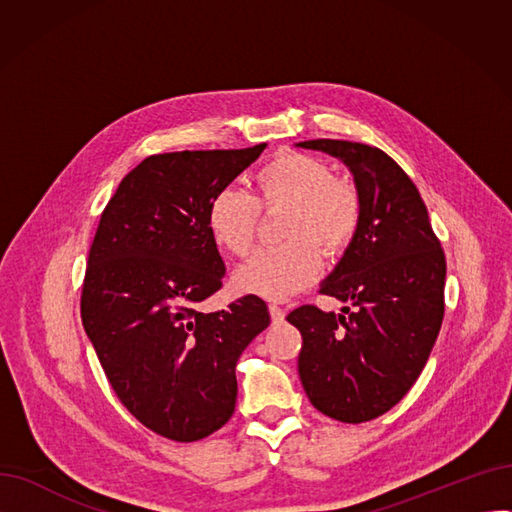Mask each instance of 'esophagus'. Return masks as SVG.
<instances>
[{
  "mask_svg": "<svg viewBox=\"0 0 512 512\" xmlns=\"http://www.w3.org/2000/svg\"><path fill=\"white\" fill-rule=\"evenodd\" d=\"M270 317L274 324H280V321L284 319V309L278 307V305H270Z\"/></svg>",
  "mask_w": 512,
  "mask_h": 512,
  "instance_id": "obj_1",
  "label": "esophagus"
}]
</instances>
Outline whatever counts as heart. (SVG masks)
Listing matches in <instances>:
<instances>
[{
  "label": "heart",
  "mask_w": 512,
  "mask_h": 512,
  "mask_svg": "<svg viewBox=\"0 0 512 512\" xmlns=\"http://www.w3.org/2000/svg\"><path fill=\"white\" fill-rule=\"evenodd\" d=\"M257 201L238 186H222L209 199L205 222L218 247L245 255L257 232L259 205L286 207L284 245L261 247L236 274L234 284L247 294L286 301L321 274V253L348 247L361 224V197L355 184L336 178L324 159L280 151L255 172Z\"/></svg>",
  "instance_id": "heart-1"
}]
</instances>
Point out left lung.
<instances>
[{
    "instance_id": "1",
    "label": "left lung",
    "mask_w": 512,
    "mask_h": 512,
    "mask_svg": "<svg viewBox=\"0 0 512 512\" xmlns=\"http://www.w3.org/2000/svg\"><path fill=\"white\" fill-rule=\"evenodd\" d=\"M351 170L361 197L357 234L319 292L355 311L303 305L288 321L303 336L301 384L311 405L342 423L390 411L423 371L444 317L446 259L413 180L378 147L315 139Z\"/></svg>"
}]
</instances>
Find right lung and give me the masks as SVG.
Returning a JSON list of instances; mask_svg holds the SVG:
<instances>
[{"label": "right lung", "instance_id": "right-lung-1", "mask_svg": "<svg viewBox=\"0 0 512 512\" xmlns=\"http://www.w3.org/2000/svg\"><path fill=\"white\" fill-rule=\"evenodd\" d=\"M265 147L151 155L101 213L83 326L122 405L168 440L207 438L232 417L236 361L270 326L255 294L215 313L197 309L226 274L205 222L209 199Z\"/></svg>", "mask_w": 512, "mask_h": 512}]
</instances>
